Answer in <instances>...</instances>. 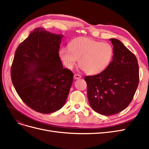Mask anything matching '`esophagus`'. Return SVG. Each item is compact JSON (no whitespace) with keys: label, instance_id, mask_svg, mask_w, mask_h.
<instances>
[{"label":"esophagus","instance_id":"esophagus-1","mask_svg":"<svg viewBox=\"0 0 149 149\" xmlns=\"http://www.w3.org/2000/svg\"><path fill=\"white\" fill-rule=\"evenodd\" d=\"M74 78L75 79H79L81 78V76L79 74H75L74 75Z\"/></svg>","mask_w":149,"mask_h":149}]
</instances>
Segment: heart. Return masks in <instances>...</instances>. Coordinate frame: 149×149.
<instances>
[{
  "instance_id": "b5f03b06",
  "label": "heart",
  "mask_w": 149,
  "mask_h": 149,
  "mask_svg": "<svg viewBox=\"0 0 149 149\" xmlns=\"http://www.w3.org/2000/svg\"><path fill=\"white\" fill-rule=\"evenodd\" d=\"M114 50L108 43L87 37H79L69 43L68 48L59 51V57L68 68H72L78 61L79 67L88 74L102 73L111 63Z\"/></svg>"
}]
</instances>
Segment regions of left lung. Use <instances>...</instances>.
Masks as SVG:
<instances>
[{
  "label": "left lung",
  "mask_w": 149,
  "mask_h": 149,
  "mask_svg": "<svg viewBox=\"0 0 149 149\" xmlns=\"http://www.w3.org/2000/svg\"><path fill=\"white\" fill-rule=\"evenodd\" d=\"M109 40L114 50L112 61L102 73L84 78L91 107L106 116L125 109L139 84V65L136 56L120 40Z\"/></svg>",
  "instance_id": "8db88e82"
}]
</instances>
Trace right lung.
<instances>
[{
    "label": "right lung",
    "mask_w": 149,
    "mask_h": 149,
    "mask_svg": "<svg viewBox=\"0 0 149 149\" xmlns=\"http://www.w3.org/2000/svg\"><path fill=\"white\" fill-rule=\"evenodd\" d=\"M62 34L37 28L15 52L11 76L21 100L34 111L50 114L66 102L73 73L63 68L58 51Z\"/></svg>",
    "instance_id": "right-lung-1"
}]
</instances>
